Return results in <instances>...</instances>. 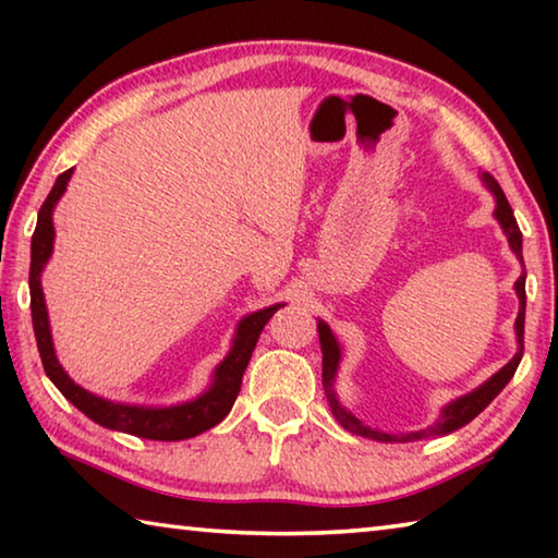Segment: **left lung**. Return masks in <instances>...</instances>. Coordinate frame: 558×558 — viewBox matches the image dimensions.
Returning <instances> with one entry per match:
<instances>
[{"label": "left lung", "instance_id": "obj_1", "mask_svg": "<svg viewBox=\"0 0 558 558\" xmlns=\"http://www.w3.org/2000/svg\"><path fill=\"white\" fill-rule=\"evenodd\" d=\"M483 182H485L489 192L495 194V202H497L495 219L499 221V226H502V231H505L507 241H509V248L514 251V256L524 266L522 231H519V226H517L512 206H509L502 186L497 184V179L493 174L483 172ZM524 280H526V272H522L519 280L514 282V290H517V298H519V315H517V323H514V332H517V342H519L517 354L509 359V362L495 376H489V379L483 386H477L475 391H470L465 396H460V399L450 401L446 409L440 411V418L433 423V426L423 428V430H413V433H381L376 428H369V426H364V423L359 418H354V415L349 413L342 403H339L337 393H335V376H337V369H339V359H342V349H339V342L335 339L332 329H329L323 323V319H319L317 332H319V347H323V384H325V393H327L329 409H332L335 418L342 423L347 430H352L354 436H364V438L381 440V442H411V440H423V438H433V436H448V433L468 426V423L475 418V415L483 413L487 405L493 403L495 396L502 391L505 386L509 384V379L514 376L519 362H522V354H524V307H526Z\"/></svg>", "mask_w": 558, "mask_h": 558}]
</instances>
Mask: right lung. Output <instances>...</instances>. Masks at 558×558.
I'll return each instance as SVG.
<instances>
[{
	"mask_svg": "<svg viewBox=\"0 0 558 558\" xmlns=\"http://www.w3.org/2000/svg\"><path fill=\"white\" fill-rule=\"evenodd\" d=\"M73 169H65L63 174L56 179L53 189L46 196V202L39 209V221H36V231L32 235V268H29V292H32V323L36 335V347H39L44 372L53 381L65 399H69L75 409L83 411L90 421L98 426L130 433V436L147 438V440H186L199 436V433L214 428L229 415L235 396L241 391V379L245 366L251 362L253 349H256L258 337L266 327L268 319L276 315V310L282 305H270L258 313L245 315L239 329H235L233 347L226 354L223 362L216 366L214 381L202 396L194 401L177 403V405H130V403H116L100 396L90 393L83 386L75 384L69 374L63 372L53 352V339L49 327V313H46L44 290H41V270L49 263L53 253V206L69 186V179Z\"/></svg>",
	"mask_w": 558,
	"mask_h": 558,
	"instance_id": "right-lung-1",
	"label": "right lung"
}]
</instances>
